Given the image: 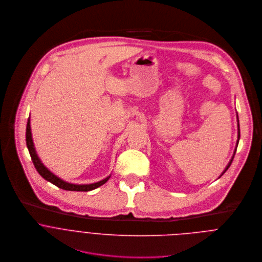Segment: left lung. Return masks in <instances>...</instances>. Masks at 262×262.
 <instances>
[{"instance_id": "left-lung-1", "label": "left lung", "mask_w": 262, "mask_h": 262, "mask_svg": "<svg viewBox=\"0 0 262 262\" xmlns=\"http://www.w3.org/2000/svg\"><path fill=\"white\" fill-rule=\"evenodd\" d=\"M237 121H238V139H237V143H236V148H235V151H234V155H233V157H232V159H231V161H230V163L228 164V166L226 167V169L224 170V172L222 173V174L220 176V177H222L223 174H225L226 172H227V170L230 168V166H231V164H232V162H233V159H234V157H235V154H236V150H237V147H238V143H239V140H240V125H239V118H238V115H237ZM219 177V178H220Z\"/></svg>"}]
</instances>
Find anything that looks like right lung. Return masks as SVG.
Segmentation results:
<instances>
[{
  "label": "right lung",
  "mask_w": 262,
  "mask_h": 262,
  "mask_svg": "<svg viewBox=\"0 0 262 262\" xmlns=\"http://www.w3.org/2000/svg\"><path fill=\"white\" fill-rule=\"evenodd\" d=\"M26 145L29 151V155L31 157L32 163L36 169V171L38 172V174H40L45 180L51 182L52 184L56 185L57 187L63 189V190H67V191H91L93 189L98 188L99 186L103 185L111 177V174L106 178H104L101 181H98L96 183H92V184H72L69 182H66L64 180H62L61 178H59L58 176L53 174L40 161V159L38 158L35 147H34V143L32 140V135H31V128H30V117L28 118L27 121V126H26Z\"/></svg>",
  "instance_id": "obj_1"
}]
</instances>
